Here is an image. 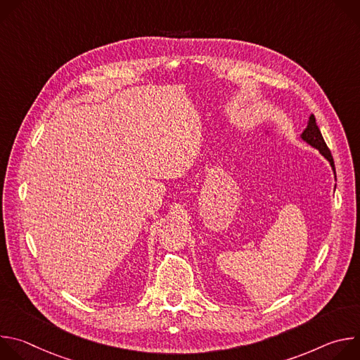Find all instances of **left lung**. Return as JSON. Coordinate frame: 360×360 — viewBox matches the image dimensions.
Wrapping results in <instances>:
<instances>
[{
  "label": "left lung",
  "mask_w": 360,
  "mask_h": 360,
  "mask_svg": "<svg viewBox=\"0 0 360 360\" xmlns=\"http://www.w3.org/2000/svg\"><path fill=\"white\" fill-rule=\"evenodd\" d=\"M300 138L306 143H309L311 146L316 148L322 153V155L329 161V164H330V167L335 172V162H333V158H332V153H330V150H329V148H328V145H326V142H325V139L321 134L319 127L316 125V120H315L314 114L309 117V121H307V125H306L304 131L302 132ZM335 178H336V172H335Z\"/></svg>",
  "instance_id": "left-lung-1"
}]
</instances>
